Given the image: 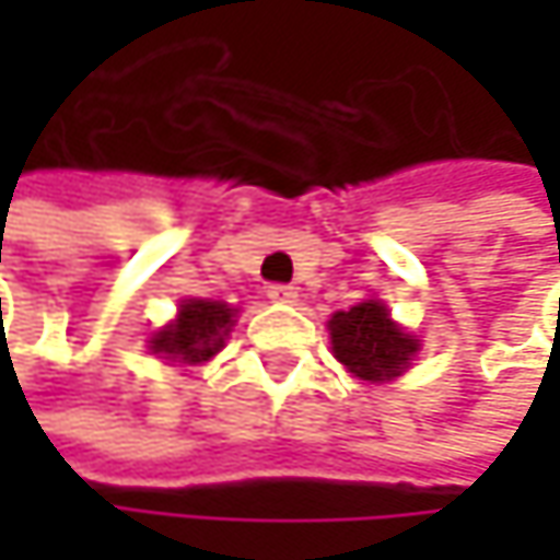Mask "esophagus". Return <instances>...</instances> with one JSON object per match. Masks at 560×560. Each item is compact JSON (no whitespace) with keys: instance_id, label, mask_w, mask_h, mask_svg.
Returning a JSON list of instances; mask_svg holds the SVG:
<instances>
[{"instance_id":"esophagus-1","label":"esophagus","mask_w":560,"mask_h":560,"mask_svg":"<svg viewBox=\"0 0 560 560\" xmlns=\"http://www.w3.org/2000/svg\"><path fill=\"white\" fill-rule=\"evenodd\" d=\"M269 298L276 304H294L298 301V288H291V284H269Z\"/></svg>"}]
</instances>
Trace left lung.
Here are the masks:
<instances>
[{"label": "left lung", "mask_w": 560, "mask_h": 560, "mask_svg": "<svg viewBox=\"0 0 560 560\" xmlns=\"http://www.w3.org/2000/svg\"><path fill=\"white\" fill-rule=\"evenodd\" d=\"M334 357L363 383H392L401 376L421 343L392 320L380 298H366L327 320Z\"/></svg>", "instance_id": "left-lung-1"}]
</instances>
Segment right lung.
Wrapping results in <instances>:
<instances>
[{
  "label": "right lung",
  "instance_id": "1",
  "mask_svg": "<svg viewBox=\"0 0 560 560\" xmlns=\"http://www.w3.org/2000/svg\"><path fill=\"white\" fill-rule=\"evenodd\" d=\"M233 317H236V307H230L226 301L184 298L177 307V317L165 324L159 334H152L149 350L168 363L200 366L226 347V337L236 324Z\"/></svg>",
  "mask_w": 560,
  "mask_h": 560
}]
</instances>
